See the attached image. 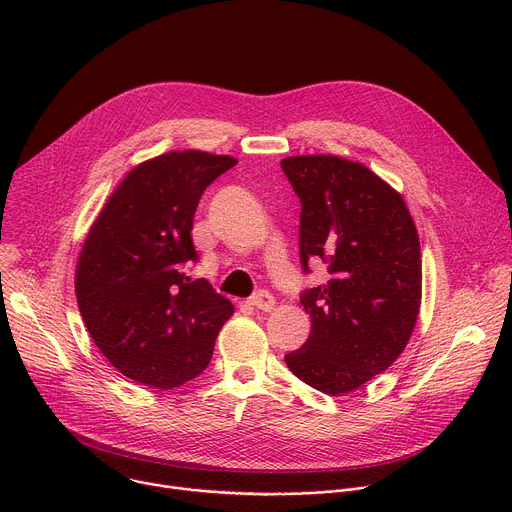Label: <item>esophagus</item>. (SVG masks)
Segmentation results:
<instances>
[{
    "label": "esophagus",
    "mask_w": 512,
    "mask_h": 512,
    "mask_svg": "<svg viewBox=\"0 0 512 512\" xmlns=\"http://www.w3.org/2000/svg\"><path fill=\"white\" fill-rule=\"evenodd\" d=\"M249 304L257 310H263V312H271L275 308V298L269 294V291H257V294L249 300Z\"/></svg>",
    "instance_id": "obj_1"
}]
</instances>
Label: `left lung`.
<instances>
[{
    "label": "left lung",
    "mask_w": 512,
    "mask_h": 512,
    "mask_svg": "<svg viewBox=\"0 0 512 512\" xmlns=\"http://www.w3.org/2000/svg\"><path fill=\"white\" fill-rule=\"evenodd\" d=\"M281 168L302 202L300 255L332 279L302 296L310 338L285 354L306 385L344 395L387 371L421 308V247L403 196L360 162L291 156Z\"/></svg>",
    "instance_id": "obj_1"
}]
</instances>
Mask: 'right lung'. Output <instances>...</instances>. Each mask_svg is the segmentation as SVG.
Masks as SVG:
<instances>
[{"label": "right lung", "mask_w": 512, "mask_h": 512, "mask_svg": "<svg viewBox=\"0 0 512 512\" xmlns=\"http://www.w3.org/2000/svg\"><path fill=\"white\" fill-rule=\"evenodd\" d=\"M235 164L200 150L145 160L91 225L75 271L77 304L123 377L166 391L210 362L235 308L206 279L184 275V265L196 259L192 223L202 192Z\"/></svg>", "instance_id": "1"}]
</instances>
